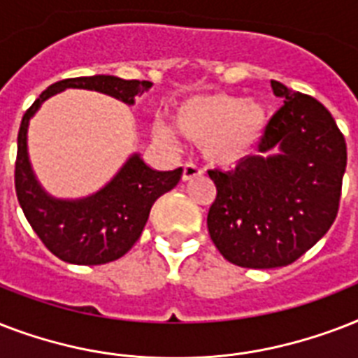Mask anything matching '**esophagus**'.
Returning <instances> with one entry per match:
<instances>
[{"label": "esophagus", "mask_w": 358, "mask_h": 358, "mask_svg": "<svg viewBox=\"0 0 358 358\" xmlns=\"http://www.w3.org/2000/svg\"><path fill=\"white\" fill-rule=\"evenodd\" d=\"M199 176H202V171L196 165H193V163H185L184 165V173H182V180L184 182H191L193 178H199Z\"/></svg>", "instance_id": "esophagus-1"}]
</instances>
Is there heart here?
<instances>
[{"label":"heart","instance_id":"heart-1","mask_svg":"<svg viewBox=\"0 0 358 358\" xmlns=\"http://www.w3.org/2000/svg\"><path fill=\"white\" fill-rule=\"evenodd\" d=\"M171 124L176 134L201 145L208 163L232 169L258 150L269 126V111L256 98L206 92L178 103ZM152 135L163 145H174L173 131L165 126H154Z\"/></svg>","mask_w":358,"mask_h":358}]
</instances>
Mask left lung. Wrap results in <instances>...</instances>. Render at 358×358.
I'll return each mask as SVG.
<instances>
[{
	"instance_id": "left-lung-1",
	"label": "left lung",
	"mask_w": 358,
	"mask_h": 358,
	"mask_svg": "<svg viewBox=\"0 0 358 358\" xmlns=\"http://www.w3.org/2000/svg\"><path fill=\"white\" fill-rule=\"evenodd\" d=\"M284 106L273 115L258 156L223 173L208 171L217 196L210 238L239 267L271 269L295 262L336 219L348 148L323 103L271 81Z\"/></svg>"
}]
</instances>
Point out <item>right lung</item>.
<instances>
[{
	"mask_svg": "<svg viewBox=\"0 0 358 358\" xmlns=\"http://www.w3.org/2000/svg\"><path fill=\"white\" fill-rule=\"evenodd\" d=\"M152 87L150 81L122 80L117 76H83L53 83L25 111L18 131L14 169L16 196L31 229L50 252L69 264L100 266L119 260L145 229L152 204L180 182L182 169L154 171L134 154L115 178L94 195L63 201L42 189L27 156V126L42 102L64 89H87L131 103Z\"/></svg>",
	"mask_w": 358,
	"mask_h": 358,
	"instance_id": "obj_1",
	"label": "right lung"
}]
</instances>
